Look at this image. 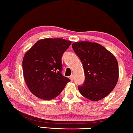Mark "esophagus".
<instances>
[{
	"label": "esophagus",
	"mask_w": 133,
	"mask_h": 133,
	"mask_svg": "<svg viewBox=\"0 0 133 133\" xmlns=\"http://www.w3.org/2000/svg\"><path fill=\"white\" fill-rule=\"evenodd\" d=\"M70 79L71 81L74 80V76L73 75H71L70 76Z\"/></svg>",
	"instance_id": "1"
}]
</instances>
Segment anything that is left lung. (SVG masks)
Returning a JSON list of instances; mask_svg holds the SVG:
<instances>
[{
  "label": "left lung",
  "mask_w": 133,
  "mask_h": 133,
  "mask_svg": "<svg viewBox=\"0 0 133 133\" xmlns=\"http://www.w3.org/2000/svg\"><path fill=\"white\" fill-rule=\"evenodd\" d=\"M72 48L82 62L85 80L80 93L91 101L100 100L111 93L118 78L116 58L102 45L87 41L74 43Z\"/></svg>",
  "instance_id": "8db88e82"
}]
</instances>
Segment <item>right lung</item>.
Returning <instances> with one entry per match:
<instances>
[{"label":"right lung","instance_id":"right-lung-1","mask_svg":"<svg viewBox=\"0 0 133 133\" xmlns=\"http://www.w3.org/2000/svg\"><path fill=\"white\" fill-rule=\"evenodd\" d=\"M71 43L60 38H47L37 41L24 55V80L37 97L43 100L55 98L70 82L62 74V57Z\"/></svg>","mask_w":133,"mask_h":133}]
</instances>
